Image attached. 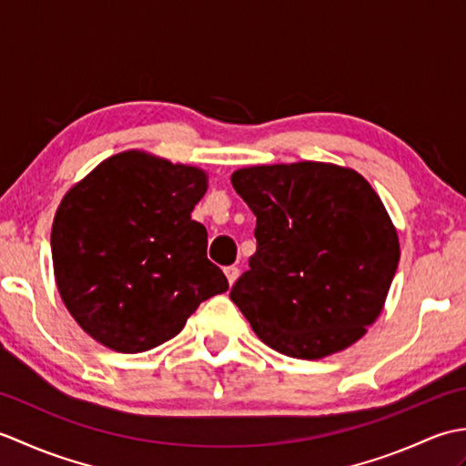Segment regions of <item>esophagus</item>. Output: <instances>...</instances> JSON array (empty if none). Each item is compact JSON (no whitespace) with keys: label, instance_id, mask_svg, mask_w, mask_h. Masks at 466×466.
Instances as JSON below:
<instances>
[{"label":"esophagus","instance_id":"esophagus-1","mask_svg":"<svg viewBox=\"0 0 466 466\" xmlns=\"http://www.w3.org/2000/svg\"><path fill=\"white\" fill-rule=\"evenodd\" d=\"M224 274H226V279H228V284L232 286L236 280H238L240 270L236 268V266H226V268H224Z\"/></svg>","mask_w":466,"mask_h":466}]
</instances>
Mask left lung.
<instances>
[{
  "mask_svg": "<svg viewBox=\"0 0 466 466\" xmlns=\"http://www.w3.org/2000/svg\"><path fill=\"white\" fill-rule=\"evenodd\" d=\"M256 252L230 290L258 339L292 359L349 349L384 306L400 246L364 177L324 162L242 167Z\"/></svg>",
  "mask_w": 466,
  "mask_h": 466,
  "instance_id": "1",
  "label": "left lung"
}]
</instances>
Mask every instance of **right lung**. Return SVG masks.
Segmentation results:
<instances>
[{"label": "right lung", "instance_id": "add662e5", "mask_svg": "<svg viewBox=\"0 0 466 466\" xmlns=\"http://www.w3.org/2000/svg\"><path fill=\"white\" fill-rule=\"evenodd\" d=\"M206 187L200 167L130 150L64 196L52 226L56 284L94 340L127 354L156 349L228 290L190 216Z\"/></svg>", "mask_w": 466, "mask_h": 466}]
</instances>
